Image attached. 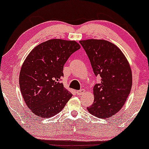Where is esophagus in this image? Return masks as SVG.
I'll list each match as a JSON object with an SVG mask.
<instances>
[{"instance_id": "obj_1", "label": "esophagus", "mask_w": 149, "mask_h": 149, "mask_svg": "<svg viewBox=\"0 0 149 149\" xmlns=\"http://www.w3.org/2000/svg\"><path fill=\"white\" fill-rule=\"evenodd\" d=\"M76 93H77V95H83L84 93H85V90L81 89V90H80V91H77Z\"/></svg>"}]
</instances>
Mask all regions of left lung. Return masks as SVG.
<instances>
[{
	"label": "left lung",
	"instance_id": "1",
	"mask_svg": "<svg viewBox=\"0 0 149 149\" xmlns=\"http://www.w3.org/2000/svg\"><path fill=\"white\" fill-rule=\"evenodd\" d=\"M79 43L101 83L93 88L94 102L87 108L93 115L106 119L124 105L132 87L131 66L121 49L106 40L88 39Z\"/></svg>",
	"mask_w": 149,
	"mask_h": 149
}]
</instances>
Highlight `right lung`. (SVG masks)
I'll return each instance as SVG.
<instances>
[{
  "instance_id": "add662e5",
  "label": "right lung",
  "mask_w": 149,
  "mask_h": 149,
  "mask_svg": "<svg viewBox=\"0 0 149 149\" xmlns=\"http://www.w3.org/2000/svg\"><path fill=\"white\" fill-rule=\"evenodd\" d=\"M80 47L74 41L48 40L34 47L24 61L19 74L20 89L34 115L43 118L54 116L72 96L60 80L64 64Z\"/></svg>"
}]
</instances>
